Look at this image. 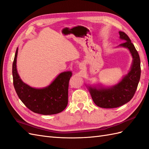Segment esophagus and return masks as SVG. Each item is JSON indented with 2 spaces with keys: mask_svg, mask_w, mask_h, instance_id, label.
Returning <instances> with one entry per match:
<instances>
[{
  "mask_svg": "<svg viewBox=\"0 0 149 149\" xmlns=\"http://www.w3.org/2000/svg\"><path fill=\"white\" fill-rule=\"evenodd\" d=\"M79 69H81V70H84L85 68V65L84 64V63H80L79 64Z\"/></svg>",
  "mask_w": 149,
  "mask_h": 149,
  "instance_id": "1",
  "label": "esophagus"
}]
</instances>
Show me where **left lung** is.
<instances>
[{
    "label": "left lung",
    "instance_id": "1",
    "mask_svg": "<svg viewBox=\"0 0 149 149\" xmlns=\"http://www.w3.org/2000/svg\"><path fill=\"white\" fill-rule=\"evenodd\" d=\"M119 33L123 43L118 47L129 50L133 62L129 72L116 85L111 87L87 86L94 103L102 108H116L128 102L135 95L140 81L141 69L139 53L125 33L119 31Z\"/></svg>",
    "mask_w": 149,
    "mask_h": 149
}]
</instances>
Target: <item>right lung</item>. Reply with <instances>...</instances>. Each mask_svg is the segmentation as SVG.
<instances>
[{
    "label": "right lung",
    "mask_w": 149,
    "mask_h": 149,
    "mask_svg": "<svg viewBox=\"0 0 149 149\" xmlns=\"http://www.w3.org/2000/svg\"><path fill=\"white\" fill-rule=\"evenodd\" d=\"M18 48L13 63V84L17 96L29 109L43 115L62 112L68 103L69 81L71 71L60 73L50 84L42 88H33L20 78L16 68Z\"/></svg>",
    "instance_id": "right-lung-1"
}]
</instances>
